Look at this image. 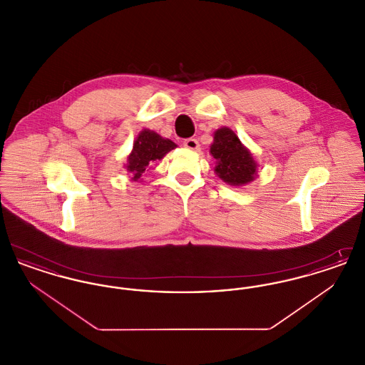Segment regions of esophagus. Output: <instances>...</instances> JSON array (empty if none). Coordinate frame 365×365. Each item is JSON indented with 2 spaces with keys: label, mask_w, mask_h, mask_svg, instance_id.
Listing matches in <instances>:
<instances>
[{
  "label": "esophagus",
  "mask_w": 365,
  "mask_h": 365,
  "mask_svg": "<svg viewBox=\"0 0 365 365\" xmlns=\"http://www.w3.org/2000/svg\"><path fill=\"white\" fill-rule=\"evenodd\" d=\"M183 146L190 149V150H198L200 149V143L195 138H187L183 140Z\"/></svg>",
  "instance_id": "34e87169"
}]
</instances>
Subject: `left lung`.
Segmentation results:
<instances>
[{
  "label": "left lung",
  "mask_w": 365,
  "mask_h": 365,
  "mask_svg": "<svg viewBox=\"0 0 365 365\" xmlns=\"http://www.w3.org/2000/svg\"><path fill=\"white\" fill-rule=\"evenodd\" d=\"M210 153L216 160L215 173L228 185L241 186L255 179L257 164L230 128L223 127L215 133Z\"/></svg>",
  "instance_id": "1"
}]
</instances>
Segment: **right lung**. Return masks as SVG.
Returning a JSON list of instances; mask_svg holds the SVG:
<instances>
[{"instance_id": "1", "label": "right lung", "mask_w": 365, "mask_h": 365, "mask_svg": "<svg viewBox=\"0 0 365 365\" xmlns=\"http://www.w3.org/2000/svg\"><path fill=\"white\" fill-rule=\"evenodd\" d=\"M176 148L173 140L163 138L155 131L143 130L133 146V152L128 156L127 171L133 175L134 180H138L152 163L161 160L170 150Z\"/></svg>"}]
</instances>
